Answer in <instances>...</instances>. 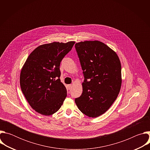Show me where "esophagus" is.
I'll list each match as a JSON object with an SVG mask.
<instances>
[{
	"label": "esophagus",
	"instance_id": "obj_1",
	"mask_svg": "<svg viewBox=\"0 0 150 150\" xmlns=\"http://www.w3.org/2000/svg\"><path fill=\"white\" fill-rule=\"evenodd\" d=\"M72 85L69 84V85H68V88L69 90H71V89H72Z\"/></svg>",
	"mask_w": 150,
	"mask_h": 150
}]
</instances>
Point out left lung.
Masks as SVG:
<instances>
[{
    "label": "left lung",
    "instance_id": "8db88e82",
    "mask_svg": "<svg viewBox=\"0 0 150 150\" xmlns=\"http://www.w3.org/2000/svg\"><path fill=\"white\" fill-rule=\"evenodd\" d=\"M75 47L85 78L82 95L75 101L82 113L97 117L109 109L120 92V61L113 50L100 41H81Z\"/></svg>",
    "mask_w": 150,
    "mask_h": 150
}]
</instances>
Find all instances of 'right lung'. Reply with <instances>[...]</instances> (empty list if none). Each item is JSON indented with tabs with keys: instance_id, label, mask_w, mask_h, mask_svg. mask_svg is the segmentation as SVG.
<instances>
[{
	"instance_id": "obj_1",
	"label": "right lung",
	"mask_w": 150,
	"mask_h": 150,
	"mask_svg": "<svg viewBox=\"0 0 150 150\" xmlns=\"http://www.w3.org/2000/svg\"><path fill=\"white\" fill-rule=\"evenodd\" d=\"M75 43L71 41L40 45L24 63L20 73V86L29 104L37 113L52 115L66 98L67 89L59 78L60 64Z\"/></svg>"
}]
</instances>
